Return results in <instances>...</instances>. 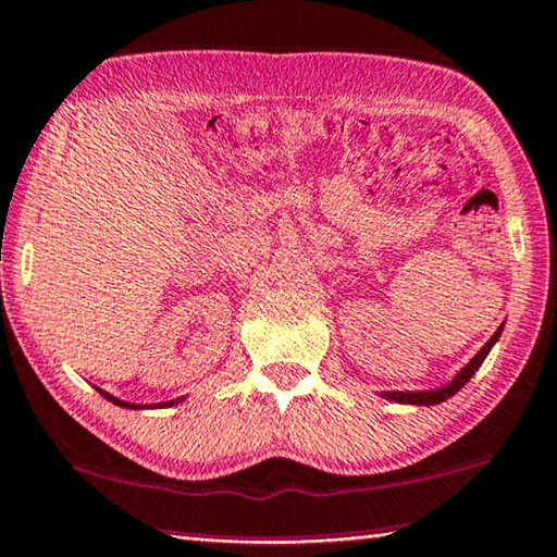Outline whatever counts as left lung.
Instances as JSON below:
<instances>
[{
  "instance_id": "1",
  "label": "left lung",
  "mask_w": 557,
  "mask_h": 557,
  "mask_svg": "<svg viewBox=\"0 0 557 557\" xmlns=\"http://www.w3.org/2000/svg\"><path fill=\"white\" fill-rule=\"evenodd\" d=\"M500 331H504V325H500L498 331L491 335L488 343L476 355H473L469 364H463V368L457 372V377H454L449 385L436 387V389H424V392H382V397L392 399V403H399V405H424V407H430V405L444 403V399L457 395V392L471 380L473 372L481 368V362L486 360V355L491 352V348H494V343L500 338Z\"/></svg>"
}]
</instances>
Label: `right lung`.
Listing matches in <instances>:
<instances>
[{"mask_svg": "<svg viewBox=\"0 0 557 557\" xmlns=\"http://www.w3.org/2000/svg\"><path fill=\"white\" fill-rule=\"evenodd\" d=\"M98 392L108 399V403H113V405H117V407H127V409H143V407H145V405L140 407V405H133V403H123V399L108 395V392H103V389H98ZM177 403H180V399H177ZM170 405H175V399H170V403H162V407H170Z\"/></svg>", "mask_w": 557, "mask_h": 557, "instance_id": "add662e5", "label": "right lung"}]
</instances>
